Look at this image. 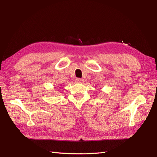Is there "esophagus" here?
Masks as SVG:
<instances>
[{
    "label": "esophagus",
    "mask_w": 157,
    "mask_h": 157,
    "mask_svg": "<svg viewBox=\"0 0 157 157\" xmlns=\"http://www.w3.org/2000/svg\"><path fill=\"white\" fill-rule=\"evenodd\" d=\"M75 82H78V83H82V82H84V80H83V79H81V78H76Z\"/></svg>",
    "instance_id": "obj_1"
}]
</instances>
